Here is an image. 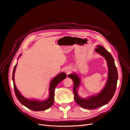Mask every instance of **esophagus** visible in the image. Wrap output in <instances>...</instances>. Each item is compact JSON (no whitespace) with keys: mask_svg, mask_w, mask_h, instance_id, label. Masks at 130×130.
I'll return each mask as SVG.
<instances>
[{"mask_svg":"<svg viewBox=\"0 0 130 130\" xmlns=\"http://www.w3.org/2000/svg\"><path fill=\"white\" fill-rule=\"evenodd\" d=\"M64 71L67 72V74L68 73H69V72H70V68H65V70H64Z\"/></svg>","mask_w":130,"mask_h":130,"instance_id":"1","label":"esophagus"}]
</instances>
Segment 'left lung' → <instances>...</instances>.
I'll list each match as a JSON object with an SVG mask.
<instances>
[{
    "instance_id": "1",
    "label": "left lung",
    "mask_w": 130,
    "mask_h": 130,
    "mask_svg": "<svg viewBox=\"0 0 130 130\" xmlns=\"http://www.w3.org/2000/svg\"><path fill=\"white\" fill-rule=\"evenodd\" d=\"M96 47L97 48L94 50L95 51L105 58L108 68L106 83L100 92L85 98L80 96L78 93V90L81 85V79L79 75L75 72L68 75V77L74 83L73 91L75 101L79 106L87 109H94L107 104L111 100L115 92L118 78L115 61L111 54L101 45H98Z\"/></svg>"
}]
</instances>
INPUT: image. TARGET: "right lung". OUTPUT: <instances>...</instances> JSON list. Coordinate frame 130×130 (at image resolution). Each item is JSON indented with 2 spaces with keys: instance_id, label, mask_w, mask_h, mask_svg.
I'll list each match as a JSON object with an SVG mask.
<instances>
[{
  "instance_id": "add662e5",
  "label": "right lung",
  "mask_w": 130,
  "mask_h": 130,
  "mask_svg": "<svg viewBox=\"0 0 130 130\" xmlns=\"http://www.w3.org/2000/svg\"><path fill=\"white\" fill-rule=\"evenodd\" d=\"M22 54H21L18 58V60L20 57L21 56ZM17 64L15 66L12 75V80L14 84V89L15 95L17 96L18 100L20 102V103L25 107H27L29 109L35 111H43L47 109L50 108L53 105L54 100V90L56 86L58 85L59 83L61 82L62 80L64 79L67 75L65 72H60L58 75L54 77L52 79L49 85V95L47 98L43 100H39L38 99H29L23 96L20 92L18 90L15 83V79H14V75L15 72V70L17 68Z\"/></svg>"
}]
</instances>
